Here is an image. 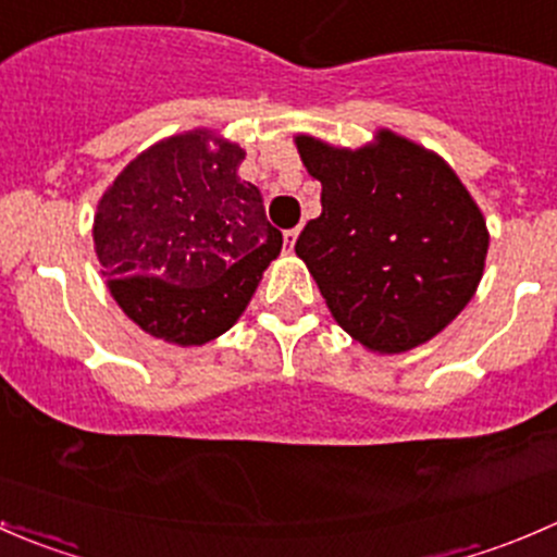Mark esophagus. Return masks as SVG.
Returning <instances> with one entry per match:
<instances>
[{
  "label": "esophagus",
  "mask_w": 557,
  "mask_h": 557,
  "mask_svg": "<svg viewBox=\"0 0 557 557\" xmlns=\"http://www.w3.org/2000/svg\"><path fill=\"white\" fill-rule=\"evenodd\" d=\"M299 232L301 228H288V232H285V247H288V250H294L296 239H299Z\"/></svg>",
  "instance_id": "obj_1"
}]
</instances>
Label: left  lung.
<instances>
[{
	"instance_id": "obj_1",
	"label": "left lung",
	"mask_w": 557,
	"mask_h": 557,
	"mask_svg": "<svg viewBox=\"0 0 557 557\" xmlns=\"http://www.w3.org/2000/svg\"><path fill=\"white\" fill-rule=\"evenodd\" d=\"M323 212L296 239L336 323L374 352H404L469 305L487 256L480 207L440 156L393 132L339 150L296 137Z\"/></svg>"
}]
</instances>
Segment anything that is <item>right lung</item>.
<instances>
[{
	"label": "right lung",
	"instance_id": "right-lung-1",
	"mask_svg": "<svg viewBox=\"0 0 557 557\" xmlns=\"http://www.w3.org/2000/svg\"><path fill=\"white\" fill-rule=\"evenodd\" d=\"M210 143V132H188L145 150L94 218L110 294L139 329L174 345L232 329L283 247L261 190L239 180L243 148Z\"/></svg>",
	"mask_w": 557,
	"mask_h": 557
}]
</instances>
